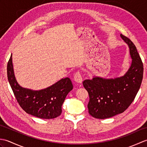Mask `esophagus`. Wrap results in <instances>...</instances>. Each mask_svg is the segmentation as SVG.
Returning <instances> with one entry per match:
<instances>
[{
	"instance_id": "1",
	"label": "esophagus",
	"mask_w": 147,
	"mask_h": 147,
	"mask_svg": "<svg viewBox=\"0 0 147 147\" xmlns=\"http://www.w3.org/2000/svg\"><path fill=\"white\" fill-rule=\"evenodd\" d=\"M74 80L78 84H81L82 83V82H83L82 76V75H81V74L79 71L77 72V73H76V74H74Z\"/></svg>"
}]
</instances>
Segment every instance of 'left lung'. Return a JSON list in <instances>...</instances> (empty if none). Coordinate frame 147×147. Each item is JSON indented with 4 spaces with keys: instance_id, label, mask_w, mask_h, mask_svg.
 <instances>
[{
    "instance_id": "left-lung-1",
    "label": "left lung",
    "mask_w": 147,
    "mask_h": 147,
    "mask_svg": "<svg viewBox=\"0 0 147 147\" xmlns=\"http://www.w3.org/2000/svg\"><path fill=\"white\" fill-rule=\"evenodd\" d=\"M120 36L128 45L132 59L126 73L114 78L93 76L83 82L89 94L88 112L96 119H104L123 113L134 100L142 84V59L134 43L122 34Z\"/></svg>"
}]
</instances>
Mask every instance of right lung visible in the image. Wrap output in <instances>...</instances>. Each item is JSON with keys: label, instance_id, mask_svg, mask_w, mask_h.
I'll return each instance as SVG.
<instances>
[{"label": "right lung", "instance_id": "add662e5", "mask_svg": "<svg viewBox=\"0 0 147 147\" xmlns=\"http://www.w3.org/2000/svg\"><path fill=\"white\" fill-rule=\"evenodd\" d=\"M7 78L16 98L26 113L45 119L59 116L62 105L73 86L69 78H62L47 88L33 90L21 86L15 78L12 55L7 67Z\"/></svg>", "mask_w": 147, "mask_h": 147}]
</instances>
